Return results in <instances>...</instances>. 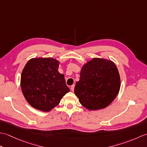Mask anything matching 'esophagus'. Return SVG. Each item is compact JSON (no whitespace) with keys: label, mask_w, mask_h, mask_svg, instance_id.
I'll use <instances>...</instances> for the list:
<instances>
[{"label":"esophagus","mask_w":147,"mask_h":147,"mask_svg":"<svg viewBox=\"0 0 147 147\" xmlns=\"http://www.w3.org/2000/svg\"><path fill=\"white\" fill-rule=\"evenodd\" d=\"M74 85H73L71 86V90L72 92L74 91Z\"/></svg>","instance_id":"obj_1"}]
</instances>
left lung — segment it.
<instances>
[{"mask_svg": "<svg viewBox=\"0 0 147 147\" xmlns=\"http://www.w3.org/2000/svg\"><path fill=\"white\" fill-rule=\"evenodd\" d=\"M120 86V76L114 62L93 58L82 67L74 93L83 107L95 111L110 105L117 96Z\"/></svg>", "mask_w": 147, "mask_h": 147, "instance_id": "obj_1", "label": "left lung"}]
</instances>
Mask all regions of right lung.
I'll return each mask as SVG.
<instances>
[{
  "instance_id": "obj_1",
  "label": "right lung",
  "mask_w": 147,
  "mask_h": 147,
  "mask_svg": "<svg viewBox=\"0 0 147 147\" xmlns=\"http://www.w3.org/2000/svg\"><path fill=\"white\" fill-rule=\"evenodd\" d=\"M59 61L51 57L33 58L22 71V92L30 105L37 110L49 112L69 92L64 74L59 73Z\"/></svg>"
}]
</instances>
